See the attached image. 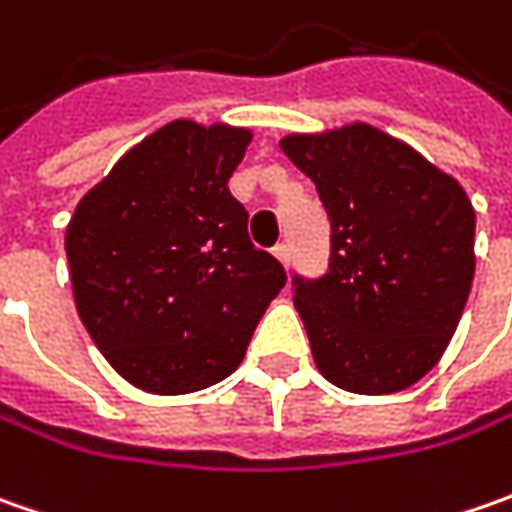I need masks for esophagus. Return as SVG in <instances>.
Instances as JSON below:
<instances>
[{
    "label": "esophagus",
    "instance_id": "obj_1",
    "mask_svg": "<svg viewBox=\"0 0 512 512\" xmlns=\"http://www.w3.org/2000/svg\"><path fill=\"white\" fill-rule=\"evenodd\" d=\"M273 256H276V259H279V262L285 265V270H287V267H290V247H287L285 242H282V245L273 247Z\"/></svg>",
    "mask_w": 512,
    "mask_h": 512
}]
</instances>
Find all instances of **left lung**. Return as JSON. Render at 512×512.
I'll use <instances>...</instances> for the list:
<instances>
[{
	"label": "left lung",
	"mask_w": 512,
	"mask_h": 512,
	"mask_svg": "<svg viewBox=\"0 0 512 512\" xmlns=\"http://www.w3.org/2000/svg\"><path fill=\"white\" fill-rule=\"evenodd\" d=\"M330 219V265L293 276L319 373L384 396L442 359L473 285L476 213L464 187L422 153L364 122L282 139Z\"/></svg>",
	"instance_id": "1"
}]
</instances>
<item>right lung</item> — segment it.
<instances>
[{
  "label": "right lung",
  "mask_w": 512,
  "mask_h": 512,
  "mask_svg": "<svg viewBox=\"0 0 512 512\" xmlns=\"http://www.w3.org/2000/svg\"><path fill=\"white\" fill-rule=\"evenodd\" d=\"M253 133L176 119L90 187L65 230L79 319L133 387L182 396L245 359L285 267L253 247L230 176Z\"/></svg>",
  "instance_id": "right-lung-1"
}]
</instances>
